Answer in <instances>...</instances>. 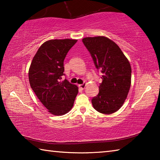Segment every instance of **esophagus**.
I'll list each match as a JSON object with an SVG mask.
<instances>
[{
	"label": "esophagus",
	"instance_id": "34e87169",
	"mask_svg": "<svg viewBox=\"0 0 160 160\" xmlns=\"http://www.w3.org/2000/svg\"><path fill=\"white\" fill-rule=\"evenodd\" d=\"M85 86H86V83H82V84H80V85H79L80 88L81 89H82V90H83V89H85Z\"/></svg>",
	"mask_w": 160,
	"mask_h": 160
}]
</instances>
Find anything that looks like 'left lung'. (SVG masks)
Listing matches in <instances>:
<instances>
[{
    "label": "left lung",
    "mask_w": 160,
    "mask_h": 160,
    "mask_svg": "<svg viewBox=\"0 0 160 160\" xmlns=\"http://www.w3.org/2000/svg\"><path fill=\"white\" fill-rule=\"evenodd\" d=\"M82 42L102 73L99 92L92 99L93 107L111 114L122 107L131 83V67L118 46L105 37H86Z\"/></svg>",
    "instance_id": "1"
}]
</instances>
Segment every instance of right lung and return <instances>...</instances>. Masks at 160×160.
I'll return each instance as SVG.
<instances>
[{
  "label": "right lung",
  "mask_w": 160,
  "mask_h": 160,
  "mask_svg": "<svg viewBox=\"0 0 160 160\" xmlns=\"http://www.w3.org/2000/svg\"><path fill=\"white\" fill-rule=\"evenodd\" d=\"M77 42L75 39H53L44 42L32 59L29 70V84L38 99L48 112L61 116L73 106L78 88L64 75L63 61Z\"/></svg>",
  "instance_id": "obj_1"
}]
</instances>
